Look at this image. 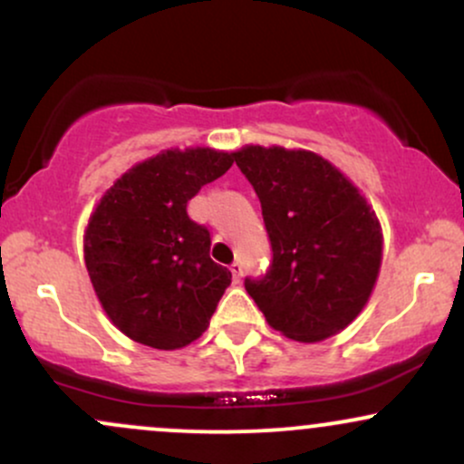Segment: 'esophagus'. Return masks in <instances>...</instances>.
<instances>
[{
  "label": "esophagus",
  "instance_id": "34e87169",
  "mask_svg": "<svg viewBox=\"0 0 464 464\" xmlns=\"http://www.w3.org/2000/svg\"><path fill=\"white\" fill-rule=\"evenodd\" d=\"M231 275H233V281H236V284H239V281H242V275H244L242 264L233 262V264H231Z\"/></svg>",
  "mask_w": 464,
  "mask_h": 464
}]
</instances>
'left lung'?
Wrapping results in <instances>:
<instances>
[{
	"label": "left lung",
	"mask_w": 464,
	"mask_h": 464,
	"mask_svg": "<svg viewBox=\"0 0 464 464\" xmlns=\"http://www.w3.org/2000/svg\"><path fill=\"white\" fill-rule=\"evenodd\" d=\"M233 161L253 185L273 246L246 292L276 332L299 343L340 334L364 310L382 266V227L360 189L321 154L244 146Z\"/></svg>",
	"instance_id": "obj_1"
}]
</instances>
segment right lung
<instances>
[{
    "instance_id": "right-lung-1",
    "label": "right lung",
    "mask_w": 464,
    "mask_h": 464,
    "mask_svg": "<svg viewBox=\"0 0 464 464\" xmlns=\"http://www.w3.org/2000/svg\"><path fill=\"white\" fill-rule=\"evenodd\" d=\"M231 165L233 154L214 148L163 150L121 174L89 218L84 264L95 296L135 343L174 351L209 327L231 270L209 257V231L188 202Z\"/></svg>"
}]
</instances>
